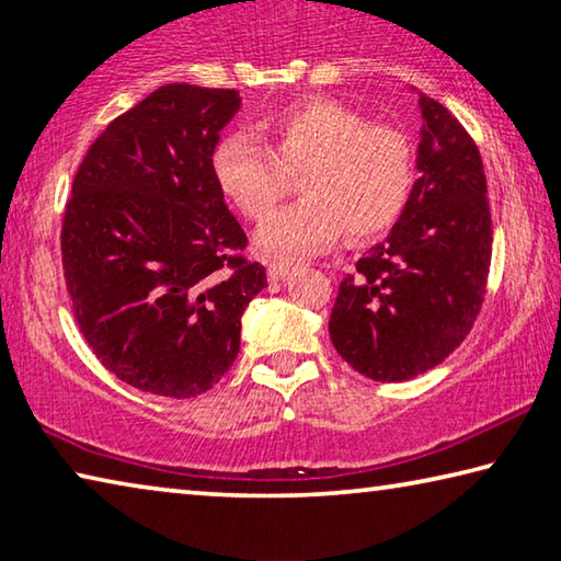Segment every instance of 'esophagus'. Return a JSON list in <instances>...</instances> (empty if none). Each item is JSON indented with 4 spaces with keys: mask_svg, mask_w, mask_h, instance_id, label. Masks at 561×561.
Returning a JSON list of instances; mask_svg holds the SVG:
<instances>
[{
    "mask_svg": "<svg viewBox=\"0 0 561 561\" xmlns=\"http://www.w3.org/2000/svg\"><path fill=\"white\" fill-rule=\"evenodd\" d=\"M294 270H297V264H294V262H284V260L270 262V264H267V274H270L272 282H279V279H284V277H289V274H291Z\"/></svg>",
    "mask_w": 561,
    "mask_h": 561,
    "instance_id": "obj_1",
    "label": "esophagus"
}]
</instances>
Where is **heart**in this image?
<instances>
[{
  "mask_svg": "<svg viewBox=\"0 0 561 561\" xmlns=\"http://www.w3.org/2000/svg\"><path fill=\"white\" fill-rule=\"evenodd\" d=\"M250 133L217 140L210 170L237 213L262 217L279 201L284 173L301 168V201L270 213L254 232L264 254L304 257L324 252L344 230L354 240L386 232L411 197L413 148L393 126L366 123L334 99H301L254 123Z\"/></svg>",
  "mask_w": 561,
  "mask_h": 561,
  "instance_id": "obj_1",
  "label": "heart"
}]
</instances>
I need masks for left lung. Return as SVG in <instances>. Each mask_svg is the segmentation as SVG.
Returning <instances> with one entry per match:
<instances>
[{"label": "left lung", "mask_w": 561, "mask_h": 561, "mask_svg": "<svg viewBox=\"0 0 561 561\" xmlns=\"http://www.w3.org/2000/svg\"><path fill=\"white\" fill-rule=\"evenodd\" d=\"M417 180L383 242L341 282L331 344L371 381H408L448 358L478 317L492 254L478 146L417 89Z\"/></svg>", "instance_id": "8db88e82"}]
</instances>
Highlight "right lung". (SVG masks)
Masks as SVG:
<instances>
[{"mask_svg":"<svg viewBox=\"0 0 561 561\" xmlns=\"http://www.w3.org/2000/svg\"><path fill=\"white\" fill-rule=\"evenodd\" d=\"M232 89L168 83L118 116L73 178L61 227L66 289L93 354L140 391L193 398L240 354L267 287L210 170L240 111Z\"/></svg>","mask_w":561,"mask_h":561,"instance_id":"add662e5","label":"right lung"}]
</instances>
